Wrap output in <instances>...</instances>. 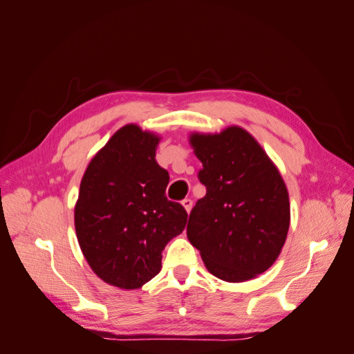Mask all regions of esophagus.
Returning <instances> with one entry per match:
<instances>
[{"label":"esophagus","mask_w":354,"mask_h":354,"mask_svg":"<svg viewBox=\"0 0 354 354\" xmlns=\"http://www.w3.org/2000/svg\"><path fill=\"white\" fill-rule=\"evenodd\" d=\"M181 203H183L185 209H186L187 212H190V209H192V205H194V201H192L190 198H186V199L181 201Z\"/></svg>","instance_id":"34e87169"}]
</instances>
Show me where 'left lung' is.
<instances>
[{"label": "left lung", "mask_w": 354, "mask_h": 354, "mask_svg": "<svg viewBox=\"0 0 354 354\" xmlns=\"http://www.w3.org/2000/svg\"><path fill=\"white\" fill-rule=\"evenodd\" d=\"M207 195L190 211L187 238L211 274L243 282L276 261L289 229V198L281 173L241 127L192 134Z\"/></svg>", "instance_id": "1"}]
</instances>
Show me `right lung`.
Here are the masks:
<instances>
[{"label":"right lung","mask_w":354,"mask_h":354,"mask_svg":"<svg viewBox=\"0 0 354 354\" xmlns=\"http://www.w3.org/2000/svg\"><path fill=\"white\" fill-rule=\"evenodd\" d=\"M158 143L134 124L118 130L85 169L75 205L85 260L122 289L155 277L165 245L186 227V209L165 196L169 176L155 159Z\"/></svg>","instance_id":"1"}]
</instances>
